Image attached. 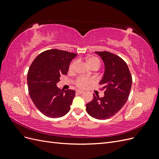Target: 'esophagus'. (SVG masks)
<instances>
[{
  "mask_svg": "<svg viewBox=\"0 0 159 159\" xmlns=\"http://www.w3.org/2000/svg\"><path fill=\"white\" fill-rule=\"evenodd\" d=\"M76 92H77V93H78V94H82V93H84V91H81V90H77Z\"/></svg>",
  "mask_w": 159,
  "mask_h": 159,
  "instance_id": "esophagus-1",
  "label": "esophagus"
}]
</instances>
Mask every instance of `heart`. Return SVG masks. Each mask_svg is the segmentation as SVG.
I'll use <instances>...</instances> for the list:
<instances>
[{
  "label": "heart",
  "mask_w": 159,
  "mask_h": 159,
  "mask_svg": "<svg viewBox=\"0 0 159 159\" xmlns=\"http://www.w3.org/2000/svg\"><path fill=\"white\" fill-rule=\"evenodd\" d=\"M87 63L91 68H94V67H98V68H99L101 64L99 58H98L97 57H89L87 60ZM75 64L76 61H74L73 62H71L69 67L70 71L71 72L74 70ZM93 81L94 80L93 79H87L85 78H84V77H80V78H78L75 81V84L80 88H85L87 87L88 85L92 84Z\"/></svg>",
  "instance_id": "obj_1"
}]
</instances>
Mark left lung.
<instances>
[{
    "mask_svg": "<svg viewBox=\"0 0 159 159\" xmlns=\"http://www.w3.org/2000/svg\"><path fill=\"white\" fill-rule=\"evenodd\" d=\"M102 57L105 72L99 84L105 90L104 97L93 94V99L86 104V111L92 117L104 120L116 114L125 104L132 85V76L121 57L112 53L95 52Z\"/></svg>",
    "mask_w": 159,
    "mask_h": 159,
    "instance_id": "obj_1",
    "label": "left lung"
}]
</instances>
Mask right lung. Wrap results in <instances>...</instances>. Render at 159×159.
Returning <instances> with one entry per match:
<instances>
[{"instance_id":"right-lung-1","label":"right lung","mask_w":159,"mask_h":159,"mask_svg":"<svg viewBox=\"0 0 159 159\" xmlns=\"http://www.w3.org/2000/svg\"><path fill=\"white\" fill-rule=\"evenodd\" d=\"M77 54L57 49L46 50L32 61L27 82L30 98L40 111L50 118L63 117L69 112L75 97L73 89L56 87L61 75H66Z\"/></svg>"}]
</instances>
